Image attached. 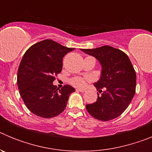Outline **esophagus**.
<instances>
[{
	"mask_svg": "<svg viewBox=\"0 0 152 152\" xmlns=\"http://www.w3.org/2000/svg\"><path fill=\"white\" fill-rule=\"evenodd\" d=\"M76 91H77V92L84 93V92H85V90L84 89H76Z\"/></svg>",
	"mask_w": 152,
	"mask_h": 152,
	"instance_id": "1",
	"label": "esophagus"
}]
</instances>
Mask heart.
<instances>
[{
    "mask_svg": "<svg viewBox=\"0 0 152 152\" xmlns=\"http://www.w3.org/2000/svg\"><path fill=\"white\" fill-rule=\"evenodd\" d=\"M86 81H87V80L85 78L80 77H75L70 80V84L75 88H80L84 87V85L86 84Z\"/></svg>",
    "mask_w": 152,
    "mask_h": 152,
    "instance_id": "b5f03b06",
    "label": "heart"
}]
</instances>
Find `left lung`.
Segmentation results:
<instances>
[{
	"label": "left lung",
	"instance_id": "left-lung-1",
	"mask_svg": "<svg viewBox=\"0 0 152 152\" xmlns=\"http://www.w3.org/2000/svg\"><path fill=\"white\" fill-rule=\"evenodd\" d=\"M95 57L102 65L101 76L94 86L95 103L87 104L88 112L95 119L109 121L118 117L129 107L135 93L136 74L127 55L110 45L80 49Z\"/></svg>",
	"mask_w": 152,
	"mask_h": 152
}]
</instances>
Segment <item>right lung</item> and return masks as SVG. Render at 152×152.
<instances>
[{
	"label": "right lung",
	"mask_w": 152,
	"mask_h": 152,
	"mask_svg": "<svg viewBox=\"0 0 152 152\" xmlns=\"http://www.w3.org/2000/svg\"><path fill=\"white\" fill-rule=\"evenodd\" d=\"M52 39L34 44L23 55L17 72L20 94L29 110L42 118H52L64 111L68 97L75 89L53 85L61 72L63 57L73 50Z\"/></svg>",
	"instance_id": "1"
}]
</instances>
